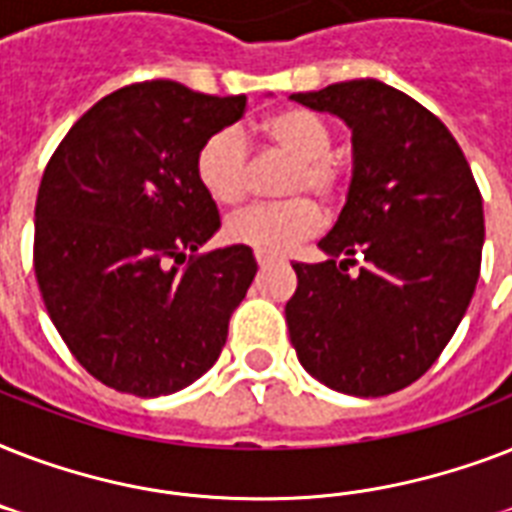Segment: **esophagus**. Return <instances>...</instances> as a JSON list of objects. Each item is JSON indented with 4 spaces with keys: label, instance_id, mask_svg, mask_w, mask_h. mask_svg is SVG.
<instances>
[{
    "label": "esophagus",
    "instance_id": "1",
    "mask_svg": "<svg viewBox=\"0 0 512 512\" xmlns=\"http://www.w3.org/2000/svg\"><path fill=\"white\" fill-rule=\"evenodd\" d=\"M255 260H257V265H260V268H271L273 263H279V260H276V257L263 255V252H255Z\"/></svg>",
    "mask_w": 512,
    "mask_h": 512
}]
</instances>
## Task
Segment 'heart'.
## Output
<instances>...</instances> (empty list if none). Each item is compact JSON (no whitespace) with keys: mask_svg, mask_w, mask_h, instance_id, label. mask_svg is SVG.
Here are the masks:
<instances>
[{"mask_svg":"<svg viewBox=\"0 0 512 512\" xmlns=\"http://www.w3.org/2000/svg\"><path fill=\"white\" fill-rule=\"evenodd\" d=\"M273 151L292 159L281 193L284 196H313L335 201L342 191V164L332 151V130L319 114L308 108H284L268 116L260 127ZM196 177L207 196L220 207H236L247 199L252 164L247 140L236 127H225L209 135L196 154ZM321 212L308 199H289L284 204L244 209L225 223V236L233 244L255 249L263 255L281 257L316 236Z\"/></svg>","mask_w":512,"mask_h":512,"instance_id":"obj_1","label":"heart"}]
</instances>
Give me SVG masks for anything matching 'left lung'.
Masks as SVG:
<instances>
[{
  "label": "left lung",
  "instance_id": "left-lung-1",
  "mask_svg": "<svg viewBox=\"0 0 512 512\" xmlns=\"http://www.w3.org/2000/svg\"><path fill=\"white\" fill-rule=\"evenodd\" d=\"M289 98L342 119L353 143L345 207L319 241L327 260L292 265L289 337L327 388L388 396L428 372L468 311L484 201L452 132L396 87L353 79Z\"/></svg>",
  "mask_w": 512,
  "mask_h": 512
}]
</instances>
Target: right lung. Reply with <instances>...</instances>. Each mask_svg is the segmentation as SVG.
<instances>
[{
    "mask_svg": "<svg viewBox=\"0 0 512 512\" xmlns=\"http://www.w3.org/2000/svg\"><path fill=\"white\" fill-rule=\"evenodd\" d=\"M244 106V95L215 98L167 79L130 84L98 100L44 170L39 292L68 350L108 388L177 393L223 350L257 263L241 244L191 257L220 228L196 154Z\"/></svg>",
    "mask_w": 512,
    "mask_h": 512,
    "instance_id": "add662e5",
    "label": "right lung"
}]
</instances>
